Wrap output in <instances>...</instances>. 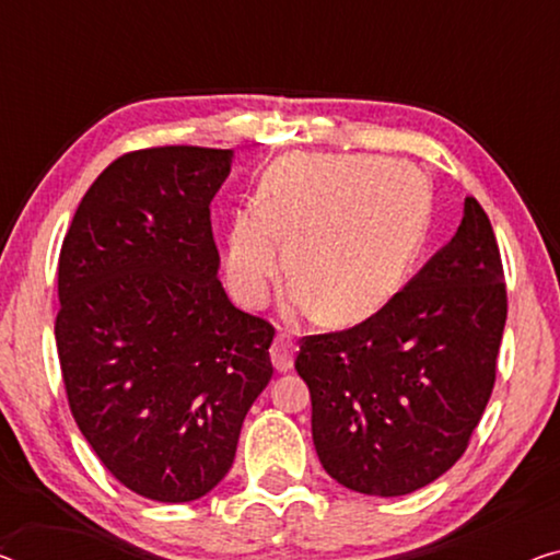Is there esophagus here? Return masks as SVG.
I'll return each mask as SVG.
<instances>
[{"label":"esophagus","instance_id":"34e87169","mask_svg":"<svg viewBox=\"0 0 560 560\" xmlns=\"http://www.w3.org/2000/svg\"><path fill=\"white\" fill-rule=\"evenodd\" d=\"M294 352H296V341L291 339L289 334L281 331L271 347L273 366H277L279 372H289L291 366H294Z\"/></svg>","mask_w":560,"mask_h":560}]
</instances>
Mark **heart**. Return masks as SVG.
<instances>
[{
    "mask_svg": "<svg viewBox=\"0 0 560 560\" xmlns=\"http://www.w3.org/2000/svg\"><path fill=\"white\" fill-rule=\"evenodd\" d=\"M430 223V194L407 165L364 155L296 153L266 171L258 203L233 211L226 277L261 306L283 269L294 304L329 324L377 312L399 289Z\"/></svg>",
    "mask_w": 560,
    "mask_h": 560,
    "instance_id": "heart-1",
    "label": "heart"
}]
</instances>
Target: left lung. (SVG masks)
<instances>
[{"label":"left lung","mask_w":560,"mask_h":560,"mask_svg":"<svg viewBox=\"0 0 560 560\" xmlns=\"http://www.w3.org/2000/svg\"><path fill=\"white\" fill-rule=\"evenodd\" d=\"M505 316L495 233L470 196L453 241L380 312L299 341L324 470L380 498L447 472L486 412Z\"/></svg>","instance_id":"left-lung-1"}]
</instances>
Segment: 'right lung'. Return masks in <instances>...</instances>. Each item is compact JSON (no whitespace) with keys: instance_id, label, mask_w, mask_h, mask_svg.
<instances>
[{"instance_id":"obj_1","label":"right lung","mask_w":560,"mask_h":560,"mask_svg":"<svg viewBox=\"0 0 560 560\" xmlns=\"http://www.w3.org/2000/svg\"><path fill=\"white\" fill-rule=\"evenodd\" d=\"M231 150H130L97 175L65 233L55 319L70 412L100 463L158 503L231 470L273 377L271 322L229 302L211 200Z\"/></svg>"}]
</instances>
